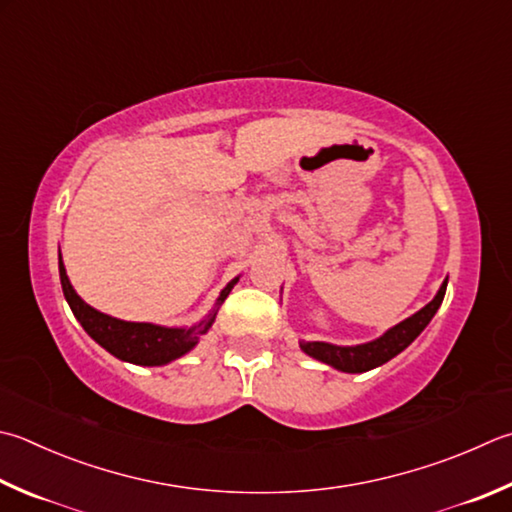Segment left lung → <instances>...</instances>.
Instances as JSON below:
<instances>
[{
	"mask_svg": "<svg viewBox=\"0 0 512 512\" xmlns=\"http://www.w3.org/2000/svg\"><path fill=\"white\" fill-rule=\"evenodd\" d=\"M446 287H448V278L441 283L437 296L432 298L426 307H421L417 314H412L410 318H406V321L390 327L388 332H383L379 339L374 341L359 343V345L301 341L298 345H301V350L307 356H312V359L332 365L334 370H341L347 374H359V372H368L372 368H379V365L388 363L399 352L406 350V347L417 339L423 330H426V325L432 321V316H435L441 307L443 296H446Z\"/></svg>",
	"mask_w": 512,
	"mask_h": 512,
	"instance_id": "1",
	"label": "left lung"
}]
</instances>
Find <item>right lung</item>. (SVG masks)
I'll list each match as a JSON object with an SVG mask.
<instances>
[{"label":"right lung","instance_id":"right-lung-1","mask_svg":"<svg viewBox=\"0 0 512 512\" xmlns=\"http://www.w3.org/2000/svg\"><path fill=\"white\" fill-rule=\"evenodd\" d=\"M238 278L240 276H236L234 281H229L225 285L223 292H220V296L216 298L214 310H211L196 325L165 327V325H153V323H133V321H120V318L98 312L89 303H84L73 289L69 276H66V267L62 263V254H60L62 292H64L66 303L71 307V312L84 327V332L89 334L95 343L102 345L106 352L113 354L115 359L127 361L133 365H167L194 350L200 341V336L207 334L209 327L214 325L218 307L225 303V298L238 283Z\"/></svg>","mask_w":512,"mask_h":512}]
</instances>
